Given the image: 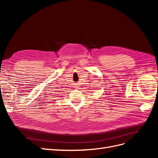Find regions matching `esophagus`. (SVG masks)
Wrapping results in <instances>:
<instances>
[{
    "label": "esophagus",
    "instance_id": "esophagus-1",
    "mask_svg": "<svg viewBox=\"0 0 158 158\" xmlns=\"http://www.w3.org/2000/svg\"><path fill=\"white\" fill-rule=\"evenodd\" d=\"M76 85V86H75V87H76V88L78 87V85Z\"/></svg>",
    "mask_w": 158,
    "mask_h": 158
}]
</instances>
